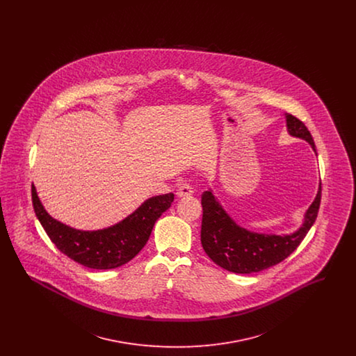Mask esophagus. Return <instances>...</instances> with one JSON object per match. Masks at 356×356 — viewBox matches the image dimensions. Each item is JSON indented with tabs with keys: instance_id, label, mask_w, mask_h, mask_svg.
Listing matches in <instances>:
<instances>
[{
	"instance_id": "34e87169",
	"label": "esophagus",
	"mask_w": 356,
	"mask_h": 356,
	"mask_svg": "<svg viewBox=\"0 0 356 356\" xmlns=\"http://www.w3.org/2000/svg\"><path fill=\"white\" fill-rule=\"evenodd\" d=\"M192 195H193V188L189 184H184V186H181L177 189V196L179 197H188V196H192Z\"/></svg>"
}]
</instances>
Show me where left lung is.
<instances>
[{"instance_id":"1","label":"left lung","mask_w":356,"mask_h":356,"mask_svg":"<svg viewBox=\"0 0 356 356\" xmlns=\"http://www.w3.org/2000/svg\"><path fill=\"white\" fill-rule=\"evenodd\" d=\"M288 134L305 140L315 149L314 138L305 124L292 115H286ZM322 197L319 186L315 200L305 215L303 224L289 235H267L251 232L236 224L221 207L212 191L202 195L203 220L202 245L205 254L221 268L235 273H252L279 264L292 254L316 220Z\"/></svg>"}]
</instances>
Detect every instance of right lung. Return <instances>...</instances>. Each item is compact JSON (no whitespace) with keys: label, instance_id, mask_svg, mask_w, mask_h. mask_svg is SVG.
<instances>
[{"label":"right lung","instance_id":"obj_1","mask_svg":"<svg viewBox=\"0 0 356 356\" xmlns=\"http://www.w3.org/2000/svg\"><path fill=\"white\" fill-rule=\"evenodd\" d=\"M173 199V193L153 196L112 227L81 231L53 219L32 184L34 212L51 243L69 259L92 270H112L132 260L147 244L154 222L170 208Z\"/></svg>","mask_w":356,"mask_h":356}]
</instances>
